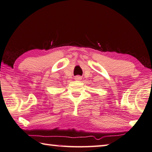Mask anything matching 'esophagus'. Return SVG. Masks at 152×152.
<instances>
[{"label":"esophagus","instance_id":"34e87169","mask_svg":"<svg viewBox=\"0 0 152 152\" xmlns=\"http://www.w3.org/2000/svg\"><path fill=\"white\" fill-rule=\"evenodd\" d=\"M81 79H82V78L80 76H76L75 77V80H78V81H80V80H81Z\"/></svg>","mask_w":152,"mask_h":152}]
</instances>
